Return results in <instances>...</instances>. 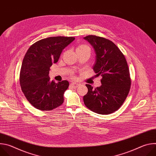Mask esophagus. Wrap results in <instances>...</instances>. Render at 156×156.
Wrapping results in <instances>:
<instances>
[{"label":"esophagus","mask_w":156,"mask_h":156,"mask_svg":"<svg viewBox=\"0 0 156 156\" xmlns=\"http://www.w3.org/2000/svg\"><path fill=\"white\" fill-rule=\"evenodd\" d=\"M70 85L73 87V88H76L78 86H79L80 84L78 83H74V82H72L70 83Z\"/></svg>","instance_id":"1"}]
</instances>
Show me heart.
I'll return each instance as SVG.
<instances>
[{
    "instance_id": "heart-1",
    "label": "heart",
    "mask_w": 156,
    "mask_h": 156,
    "mask_svg": "<svg viewBox=\"0 0 156 156\" xmlns=\"http://www.w3.org/2000/svg\"><path fill=\"white\" fill-rule=\"evenodd\" d=\"M86 48H89L88 46H87L86 45H84V44H80V45H79L78 46V48H76V51H81V50H83L84 49ZM72 78H75V76H74V74L72 73Z\"/></svg>"
}]
</instances>
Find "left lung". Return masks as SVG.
Listing matches in <instances>:
<instances>
[{
    "instance_id": "8db88e82",
    "label": "left lung",
    "mask_w": 156,
    "mask_h": 156,
    "mask_svg": "<svg viewBox=\"0 0 156 156\" xmlns=\"http://www.w3.org/2000/svg\"><path fill=\"white\" fill-rule=\"evenodd\" d=\"M94 48L96 60L93 70L96 76H102V85L94 89L86 84L87 93L83 101L90 110L99 114L115 112L125 102L130 90L131 78L126 58L112 42L100 36L89 35L84 37Z\"/></svg>"
}]
</instances>
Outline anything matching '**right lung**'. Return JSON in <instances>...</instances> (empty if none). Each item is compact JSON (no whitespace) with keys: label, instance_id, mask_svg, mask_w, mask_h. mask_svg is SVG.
I'll use <instances>...</instances> for the list:
<instances>
[{"label":"right lung","instance_id":"obj_1","mask_svg":"<svg viewBox=\"0 0 156 156\" xmlns=\"http://www.w3.org/2000/svg\"><path fill=\"white\" fill-rule=\"evenodd\" d=\"M74 40V37H49L36 42L27 51L20 70V83L25 98L36 108L52 110L63 104L69 83L51 81L49 73L63 49Z\"/></svg>","mask_w":156,"mask_h":156}]
</instances>
